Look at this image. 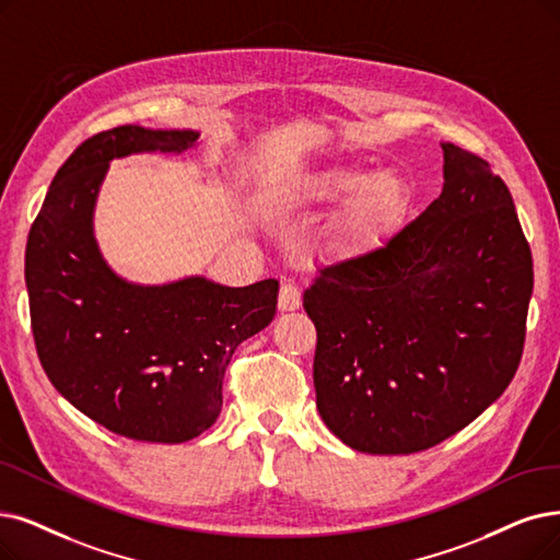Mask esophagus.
<instances>
[{"label":"esophagus","mask_w":560,"mask_h":560,"mask_svg":"<svg viewBox=\"0 0 560 560\" xmlns=\"http://www.w3.org/2000/svg\"><path fill=\"white\" fill-rule=\"evenodd\" d=\"M299 305H301V289L289 280L282 282L280 296H278V307L282 312H292V310H299Z\"/></svg>","instance_id":"obj_1"}]
</instances>
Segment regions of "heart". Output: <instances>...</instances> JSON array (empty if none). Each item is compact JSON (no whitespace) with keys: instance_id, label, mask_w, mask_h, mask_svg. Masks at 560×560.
I'll return each mask as SVG.
<instances>
[{"instance_id":"obj_1","label":"heart","mask_w":560,"mask_h":560,"mask_svg":"<svg viewBox=\"0 0 560 560\" xmlns=\"http://www.w3.org/2000/svg\"><path fill=\"white\" fill-rule=\"evenodd\" d=\"M307 202L335 205L351 199L342 234L353 245H374L405 225L413 207V188L393 170L368 172L358 167H328L301 184Z\"/></svg>"}]
</instances>
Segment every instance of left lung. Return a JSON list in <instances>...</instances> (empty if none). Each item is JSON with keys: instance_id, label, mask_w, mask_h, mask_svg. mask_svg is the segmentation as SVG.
Instances as JSON below:
<instances>
[{"instance_id": "1", "label": "left lung", "mask_w": 560, "mask_h": 560, "mask_svg": "<svg viewBox=\"0 0 560 560\" xmlns=\"http://www.w3.org/2000/svg\"><path fill=\"white\" fill-rule=\"evenodd\" d=\"M441 149L434 202L303 294L317 411L358 453L432 448L494 405L522 361L533 259L512 195L476 153Z\"/></svg>"}]
</instances>
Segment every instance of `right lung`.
I'll return each mask as SVG.
<instances>
[{"instance_id": "right-lung-1", "label": "right lung", "mask_w": 560, "mask_h": 560, "mask_svg": "<svg viewBox=\"0 0 560 560\" xmlns=\"http://www.w3.org/2000/svg\"><path fill=\"white\" fill-rule=\"evenodd\" d=\"M197 130L119 126L82 142L55 174L25 253L34 342L52 386L109 432L184 443L222 409L236 347L276 317L278 280L225 287L205 276L138 284L112 271L94 236L109 161L184 153Z\"/></svg>"}]
</instances>
